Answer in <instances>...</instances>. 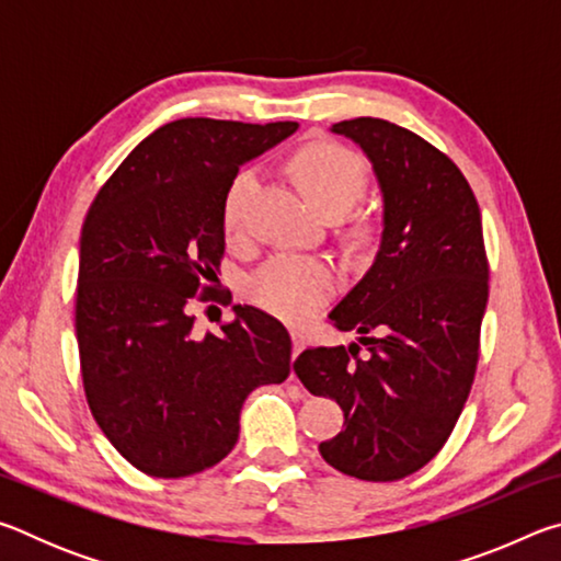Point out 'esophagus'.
<instances>
[{"mask_svg": "<svg viewBox=\"0 0 561 561\" xmlns=\"http://www.w3.org/2000/svg\"><path fill=\"white\" fill-rule=\"evenodd\" d=\"M291 344H294V358H297L299 351L307 346V336H304V331L291 329Z\"/></svg>", "mask_w": 561, "mask_h": 561, "instance_id": "1", "label": "esophagus"}]
</instances>
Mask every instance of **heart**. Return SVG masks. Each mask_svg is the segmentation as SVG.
<instances>
[{"label":"heart","instance_id":"1","mask_svg":"<svg viewBox=\"0 0 561 561\" xmlns=\"http://www.w3.org/2000/svg\"><path fill=\"white\" fill-rule=\"evenodd\" d=\"M301 193L321 213L348 210L366 187V170L358 156L336 144H309L289 160ZM254 185V170L244 168L232 178L222 201V227L237 237L244 225V203ZM336 289V274L321 257L277 254L247 279V297L260 309L284 321H307Z\"/></svg>","mask_w":561,"mask_h":561}]
</instances>
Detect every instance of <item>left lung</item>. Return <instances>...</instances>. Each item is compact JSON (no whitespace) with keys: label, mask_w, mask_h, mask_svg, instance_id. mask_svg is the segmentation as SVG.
I'll use <instances>...</instances> for the list:
<instances>
[{"label":"left lung","mask_w":561,"mask_h":561,"mask_svg":"<svg viewBox=\"0 0 561 561\" xmlns=\"http://www.w3.org/2000/svg\"><path fill=\"white\" fill-rule=\"evenodd\" d=\"M331 130L360 146L383 195L371 270L329 314L369 354L307 348L294 374L344 411L321 458L351 478L391 482L438 455L470 396L490 274L480 207L460 168L415 133L383 118Z\"/></svg>","instance_id":"8db88e82"}]
</instances>
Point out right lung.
Instances as JSON below:
<instances>
[{
	"instance_id": "obj_1",
	"label": "right lung",
	"mask_w": 561,
	"mask_h": 561,
	"mask_svg": "<svg viewBox=\"0 0 561 561\" xmlns=\"http://www.w3.org/2000/svg\"><path fill=\"white\" fill-rule=\"evenodd\" d=\"M299 128L294 121L180 118L116 168L79 242L76 339L99 428L150 478L220 462L240 435L244 398L291 371V339L262 309L234 304L220 334H195L225 254L222 201L247 160Z\"/></svg>"
}]
</instances>
